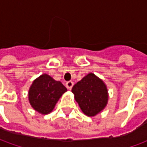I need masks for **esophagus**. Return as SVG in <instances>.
I'll list each match as a JSON object with an SVG mask.
<instances>
[{"label": "esophagus", "instance_id": "1", "mask_svg": "<svg viewBox=\"0 0 147 147\" xmlns=\"http://www.w3.org/2000/svg\"><path fill=\"white\" fill-rule=\"evenodd\" d=\"M74 83L72 81H67V83H66V86H67V88L68 90H71L72 88V86H73Z\"/></svg>", "mask_w": 147, "mask_h": 147}]
</instances>
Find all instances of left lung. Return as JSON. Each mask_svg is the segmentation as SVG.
<instances>
[{"label":"left lung","mask_w":147,"mask_h":147,"mask_svg":"<svg viewBox=\"0 0 147 147\" xmlns=\"http://www.w3.org/2000/svg\"><path fill=\"white\" fill-rule=\"evenodd\" d=\"M81 110L88 117H94L108 103V90L105 83L94 74L89 73L71 89Z\"/></svg>","instance_id":"1"}]
</instances>
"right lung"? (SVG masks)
<instances>
[{"instance_id":"add662e5","label":"right lung","mask_w":147,"mask_h":147,"mask_svg":"<svg viewBox=\"0 0 147 147\" xmlns=\"http://www.w3.org/2000/svg\"><path fill=\"white\" fill-rule=\"evenodd\" d=\"M66 91L67 88L60 81H56L47 74H42L31 84L28 98L34 110L45 115L53 110L58 100Z\"/></svg>"}]
</instances>
